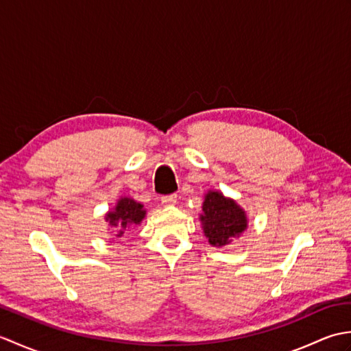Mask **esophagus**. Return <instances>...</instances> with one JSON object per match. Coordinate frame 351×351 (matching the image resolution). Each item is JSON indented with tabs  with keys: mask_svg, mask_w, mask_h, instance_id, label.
Masks as SVG:
<instances>
[{
	"mask_svg": "<svg viewBox=\"0 0 351 351\" xmlns=\"http://www.w3.org/2000/svg\"><path fill=\"white\" fill-rule=\"evenodd\" d=\"M178 200V196L176 195H170V196H162L161 197V204L164 206H170V205H175Z\"/></svg>",
	"mask_w": 351,
	"mask_h": 351,
	"instance_id": "obj_1",
	"label": "esophagus"
}]
</instances>
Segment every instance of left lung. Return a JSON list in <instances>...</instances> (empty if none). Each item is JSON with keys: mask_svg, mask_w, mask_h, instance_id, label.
Listing matches in <instances>:
<instances>
[{"mask_svg": "<svg viewBox=\"0 0 351 351\" xmlns=\"http://www.w3.org/2000/svg\"><path fill=\"white\" fill-rule=\"evenodd\" d=\"M202 211L199 220L204 235L214 247L230 244L247 229V214L237 200L226 197L219 190L206 191Z\"/></svg>", "mask_w": 351, "mask_h": 351, "instance_id": "8db88e82", "label": "left lung"}]
</instances>
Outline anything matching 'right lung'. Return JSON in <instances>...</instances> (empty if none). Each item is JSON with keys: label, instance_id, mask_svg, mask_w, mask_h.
<instances>
[{"label": "right lung", "instance_id": "1", "mask_svg": "<svg viewBox=\"0 0 351 351\" xmlns=\"http://www.w3.org/2000/svg\"><path fill=\"white\" fill-rule=\"evenodd\" d=\"M146 217V210L143 204L137 202L132 197L123 196L117 200L116 206L106 214V221L110 228H113V232L116 237H123L125 230L134 226L140 225L143 219Z\"/></svg>", "mask_w": 351, "mask_h": 351}]
</instances>
